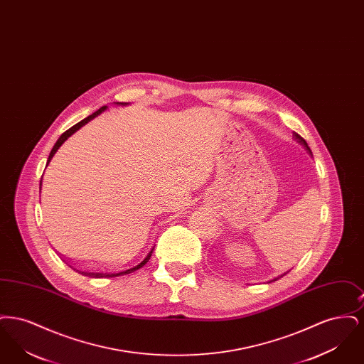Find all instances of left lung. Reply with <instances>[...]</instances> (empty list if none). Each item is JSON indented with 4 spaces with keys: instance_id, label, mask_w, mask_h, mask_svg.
<instances>
[{
    "instance_id": "left-lung-1",
    "label": "left lung",
    "mask_w": 364,
    "mask_h": 364,
    "mask_svg": "<svg viewBox=\"0 0 364 364\" xmlns=\"http://www.w3.org/2000/svg\"><path fill=\"white\" fill-rule=\"evenodd\" d=\"M294 138L297 139V140H299V141H300V143H301V144H304V147H306V149H307V150H309V153H310V154H311V150H310V147H309V146H307V141H306V140H304V139L301 138V136H300V135H299V134H296V132H294ZM279 277H282V276H279ZM278 277V278H279ZM278 278H274V279H273V281H277Z\"/></svg>"
}]
</instances>
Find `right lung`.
Masks as SVG:
<instances>
[{"instance_id":"1","label":"right lung","mask_w":364,"mask_h":364,"mask_svg":"<svg viewBox=\"0 0 364 364\" xmlns=\"http://www.w3.org/2000/svg\"><path fill=\"white\" fill-rule=\"evenodd\" d=\"M105 109H106V106H102L101 109H98L95 113H92V114H90L88 117H86L85 120H82V122H77V124H75L73 127H70V129H67L58 140L55 141V144L53 146L52 151H50V156H49V159H48V164L50 162V159H52L53 156L55 154V151L60 149V146L67 140V139L70 138V135L73 134V132H76L80 127H83L85 124L90 122V120H92L95 116H98L101 112H104ZM46 164V165H48ZM41 186H42V180H41ZM154 247L156 245H153L151 247V250L149 251V254L143 258L141 260H139L138 263H134L132 266H127V267H124V269H116V270H107V269H101V267H91V269H79V267H73V266H70L75 272H77V273H80V274H83V276H87V277H94V278H104V277H117V276H124V274H129V273H132V272H135V270H138L140 267H143L149 259H150V257H151V254H153V251H154Z\"/></svg>"}]
</instances>
